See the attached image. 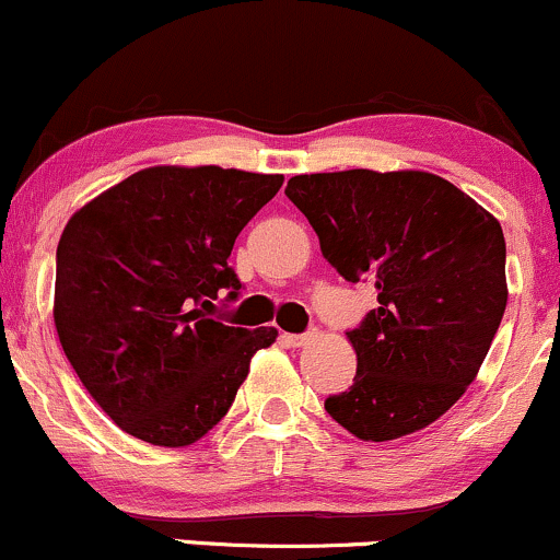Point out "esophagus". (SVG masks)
Listing matches in <instances>:
<instances>
[{"mask_svg": "<svg viewBox=\"0 0 560 560\" xmlns=\"http://www.w3.org/2000/svg\"><path fill=\"white\" fill-rule=\"evenodd\" d=\"M284 339L292 347H302V345H307L313 339V334L307 331V334H284Z\"/></svg>", "mask_w": 560, "mask_h": 560, "instance_id": "esophagus-1", "label": "esophagus"}]
</instances>
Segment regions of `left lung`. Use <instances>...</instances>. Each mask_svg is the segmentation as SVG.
I'll return each mask as SVG.
<instances>
[{"label":"left lung","mask_w":560,"mask_h":560,"mask_svg":"<svg viewBox=\"0 0 560 560\" xmlns=\"http://www.w3.org/2000/svg\"><path fill=\"white\" fill-rule=\"evenodd\" d=\"M287 197L342 279H371L378 305L347 331L350 389L326 397L363 442L427 429L464 397L505 313V240L498 218L427 171L292 176Z\"/></svg>","instance_id":"8db88e82"}]
</instances>
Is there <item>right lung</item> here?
I'll return each mask as SVG.
<instances>
[{"mask_svg": "<svg viewBox=\"0 0 560 560\" xmlns=\"http://www.w3.org/2000/svg\"><path fill=\"white\" fill-rule=\"evenodd\" d=\"M279 173L155 165L70 215L57 244L55 326L94 402L126 434L186 447L229 413L249 361L279 337L208 318L240 279L236 236Z\"/></svg>", "mask_w": 560, "mask_h": 560, "instance_id": "obj_1", "label": "right lung"}]
</instances>
